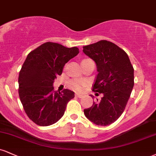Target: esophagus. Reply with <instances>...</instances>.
<instances>
[{
    "mask_svg": "<svg viewBox=\"0 0 156 156\" xmlns=\"http://www.w3.org/2000/svg\"><path fill=\"white\" fill-rule=\"evenodd\" d=\"M76 97H78V98H82V97H83V94H80L76 93Z\"/></svg>",
    "mask_w": 156,
    "mask_h": 156,
    "instance_id": "obj_1",
    "label": "esophagus"
}]
</instances>
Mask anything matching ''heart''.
I'll return each instance as SVG.
<instances>
[{"instance_id": "obj_1", "label": "heart", "mask_w": 156, "mask_h": 156, "mask_svg": "<svg viewBox=\"0 0 156 156\" xmlns=\"http://www.w3.org/2000/svg\"><path fill=\"white\" fill-rule=\"evenodd\" d=\"M87 83L88 82L84 80H73L70 82V86L73 89L80 91L83 89Z\"/></svg>"}]
</instances>
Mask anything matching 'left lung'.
<instances>
[{"instance_id":"obj_1","label":"left lung","mask_w":156,"mask_h":156,"mask_svg":"<svg viewBox=\"0 0 156 156\" xmlns=\"http://www.w3.org/2000/svg\"><path fill=\"white\" fill-rule=\"evenodd\" d=\"M83 52L97 65L98 74L93 91L103 94L100 101L97 99L91 108L83 110L84 114L94 124L110 125L121 115L126 106L134 84V68L127 54L110 41H100L83 46Z\"/></svg>"}]
</instances>
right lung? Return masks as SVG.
<instances>
[{
  "mask_svg": "<svg viewBox=\"0 0 156 156\" xmlns=\"http://www.w3.org/2000/svg\"><path fill=\"white\" fill-rule=\"evenodd\" d=\"M78 53L77 47L46 42L27 55L19 75V94L26 114L37 125L57 123L74 98L75 93L69 89L54 91L53 83L65 64Z\"/></svg>",
  "mask_w": 156,
  "mask_h": 156,
  "instance_id": "right-lung-1",
  "label": "right lung"
}]
</instances>
